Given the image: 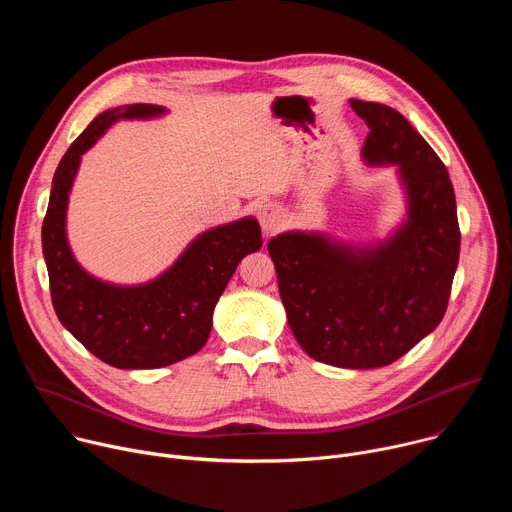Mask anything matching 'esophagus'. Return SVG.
Masks as SVG:
<instances>
[{"label": "esophagus", "instance_id": "1", "mask_svg": "<svg viewBox=\"0 0 512 512\" xmlns=\"http://www.w3.org/2000/svg\"><path fill=\"white\" fill-rule=\"evenodd\" d=\"M259 225L265 235H273L283 227V214L275 204H263L257 212Z\"/></svg>", "mask_w": 512, "mask_h": 512}]
</instances>
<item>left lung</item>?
Returning a JSON list of instances; mask_svg holds the SVG:
<instances>
[{"instance_id":"1","label":"left lung","mask_w":512,"mask_h":512,"mask_svg":"<svg viewBox=\"0 0 512 512\" xmlns=\"http://www.w3.org/2000/svg\"><path fill=\"white\" fill-rule=\"evenodd\" d=\"M369 127L362 156L397 164L409 221L377 249L285 233L269 241L291 332L316 360L377 369L401 358L442 322L460 259L456 194L444 162L393 107L350 101Z\"/></svg>"}]
</instances>
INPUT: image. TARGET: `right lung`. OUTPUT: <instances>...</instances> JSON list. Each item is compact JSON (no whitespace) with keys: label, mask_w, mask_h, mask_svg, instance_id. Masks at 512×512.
<instances>
[{"label":"right lung","mask_w":512,"mask_h":512,"mask_svg":"<svg viewBox=\"0 0 512 512\" xmlns=\"http://www.w3.org/2000/svg\"><path fill=\"white\" fill-rule=\"evenodd\" d=\"M158 105H127L101 113L62 156L42 223L50 298L62 326L89 352L117 369H160L196 354L208 340L214 306L241 259L261 249L255 218L200 235L178 263L152 283L117 287L85 273L72 257L64 214L81 154L121 117H152Z\"/></svg>","instance_id":"add662e5"}]
</instances>
